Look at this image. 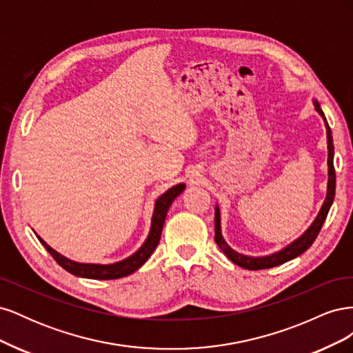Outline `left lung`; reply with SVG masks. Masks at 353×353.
Listing matches in <instances>:
<instances>
[{"instance_id":"obj_1","label":"left lung","mask_w":353,"mask_h":353,"mask_svg":"<svg viewBox=\"0 0 353 353\" xmlns=\"http://www.w3.org/2000/svg\"><path fill=\"white\" fill-rule=\"evenodd\" d=\"M315 110L323 116L324 123H325V130H327V148H328V184H327V197L324 200V205L319 210L318 216L315 218V221L312 222V225L309 227L302 237H299L297 240H294L292 244H288L285 249L276 252L274 254L270 256H262V258H252V256H245L241 254L236 250H232L230 245L225 243L222 237L221 232V212L219 208H215V241L219 245V249L227 254V258L234 262L236 265L241 266L244 270H250V271H256V270H266V268H274V266H279L284 262L292 261L294 258H297L299 254H302L303 252H306L309 248H311L312 243L315 241L316 236L319 234L323 228V223L328 215V210L333 205L334 200V194H336V170H334V163H333V157H334V145H333V137H331V130L327 123V119L324 116V112L319 108V103L314 101Z\"/></svg>"}]
</instances>
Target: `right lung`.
<instances>
[{"instance_id":"right-lung-1","label":"right lung","mask_w":353,"mask_h":353,"mask_svg":"<svg viewBox=\"0 0 353 353\" xmlns=\"http://www.w3.org/2000/svg\"><path fill=\"white\" fill-rule=\"evenodd\" d=\"M185 188L184 184H178L172 188H169L165 194L160 196L156 200L154 205V213L152 218V230L150 234H148L147 240L144 244L138 249L132 256L126 258L121 262L110 263V265H97V263H79L70 261L65 256H61L57 253L54 249H51L50 245L38 237V240L42 243V245L47 249V252L54 258V261L61 266L63 270H66L68 272L77 275V276H83V279H92V280H116V279H122V276L130 275L135 272L140 266L150 258L154 249L157 248V244L160 241V236H162V230H163V223L166 219V213L169 206L172 205V201L183 193Z\"/></svg>"}]
</instances>
